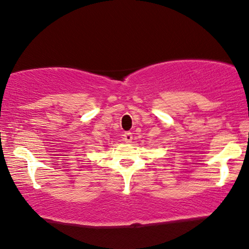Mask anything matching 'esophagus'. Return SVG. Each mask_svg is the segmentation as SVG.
<instances>
[{
	"instance_id": "obj_1",
	"label": "esophagus",
	"mask_w": 249,
	"mask_h": 249,
	"mask_svg": "<svg viewBox=\"0 0 249 249\" xmlns=\"http://www.w3.org/2000/svg\"><path fill=\"white\" fill-rule=\"evenodd\" d=\"M124 141L125 142H131V141H132V134H131V132H124Z\"/></svg>"
}]
</instances>
